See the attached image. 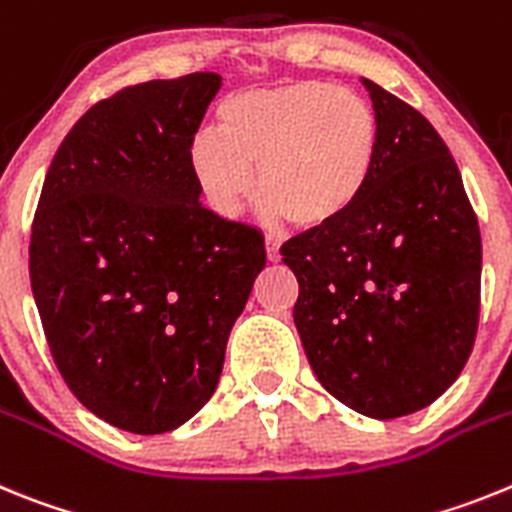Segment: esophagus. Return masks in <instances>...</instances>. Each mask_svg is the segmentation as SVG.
<instances>
[{"label": "esophagus", "mask_w": 512, "mask_h": 512, "mask_svg": "<svg viewBox=\"0 0 512 512\" xmlns=\"http://www.w3.org/2000/svg\"><path fill=\"white\" fill-rule=\"evenodd\" d=\"M265 252H268V260L270 262H278L281 260V242L273 237L265 239Z\"/></svg>", "instance_id": "34e87169"}]
</instances>
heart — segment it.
<instances>
[{"label":"heart","mask_w":512,"mask_h":512,"mask_svg":"<svg viewBox=\"0 0 512 512\" xmlns=\"http://www.w3.org/2000/svg\"><path fill=\"white\" fill-rule=\"evenodd\" d=\"M216 121L219 136L198 133L190 144V170L226 219L257 190L296 229H324L361 203L379 162V115L366 97L332 82L237 92Z\"/></svg>","instance_id":"1"}]
</instances>
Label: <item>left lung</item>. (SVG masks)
Wrapping results in <instances>:
<instances>
[{
	"label": "left lung",
	"instance_id": "left-lung-1",
	"mask_svg": "<svg viewBox=\"0 0 512 512\" xmlns=\"http://www.w3.org/2000/svg\"><path fill=\"white\" fill-rule=\"evenodd\" d=\"M381 123L361 203L283 244L293 322L319 384L376 420L441 397L469 361L482 239L461 172L425 115L363 79Z\"/></svg>",
	"mask_w": 512,
	"mask_h": 512
}]
</instances>
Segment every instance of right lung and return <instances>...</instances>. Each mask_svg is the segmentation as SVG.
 Listing matches in <instances>:
<instances>
[{"mask_svg": "<svg viewBox=\"0 0 512 512\" xmlns=\"http://www.w3.org/2000/svg\"><path fill=\"white\" fill-rule=\"evenodd\" d=\"M213 71L92 105L43 180L30 286L74 397L115 428H180L219 384L229 332L265 268L255 226L201 203L190 144Z\"/></svg>", "mask_w": 512, "mask_h": 512, "instance_id": "1", "label": "right lung"}]
</instances>
